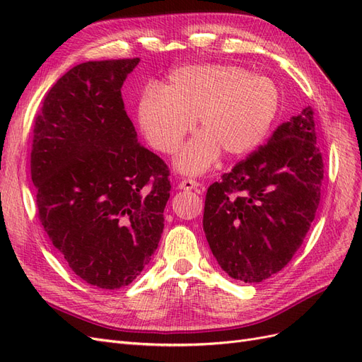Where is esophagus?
Returning <instances> with one entry per match:
<instances>
[{
    "label": "esophagus",
    "mask_w": 362,
    "mask_h": 362,
    "mask_svg": "<svg viewBox=\"0 0 362 362\" xmlns=\"http://www.w3.org/2000/svg\"><path fill=\"white\" fill-rule=\"evenodd\" d=\"M178 189L181 190H201V184L194 180H182L178 184Z\"/></svg>",
    "instance_id": "esophagus-1"
}]
</instances>
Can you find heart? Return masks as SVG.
Wrapping results in <instances>:
<instances>
[{"label":"heart","instance_id":"1","mask_svg":"<svg viewBox=\"0 0 362 362\" xmlns=\"http://www.w3.org/2000/svg\"><path fill=\"white\" fill-rule=\"evenodd\" d=\"M279 110V90L269 76L226 63L190 64L166 83L141 93L137 119L148 144L173 154L194 127L199 129L175 158L187 175L210 170L222 152L242 157L266 139Z\"/></svg>","mask_w":362,"mask_h":362}]
</instances>
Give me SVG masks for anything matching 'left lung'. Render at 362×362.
Returning <instances> with one entry per match:
<instances>
[{
    "mask_svg": "<svg viewBox=\"0 0 362 362\" xmlns=\"http://www.w3.org/2000/svg\"><path fill=\"white\" fill-rule=\"evenodd\" d=\"M315 139L313 108L306 107L208 187L205 237L233 279L255 284L270 278L303 243L323 180Z\"/></svg>",
    "mask_w": 362,
    "mask_h": 362,
    "instance_id": "8db88e82",
    "label": "left lung"
}]
</instances>
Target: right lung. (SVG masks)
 I'll return each instance as SVG.
<instances>
[{
    "label": "right lung",
    "mask_w": 362,
    "mask_h": 362,
    "mask_svg": "<svg viewBox=\"0 0 362 362\" xmlns=\"http://www.w3.org/2000/svg\"><path fill=\"white\" fill-rule=\"evenodd\" d=\"M140 59L76 64L51 87L35 122L31 180L39 218L75 275L116 290L158 247L169 170L137 144L122 84Z\"/></svg>",
    "instance_id": "right-lung-1"
}]
</instances>
